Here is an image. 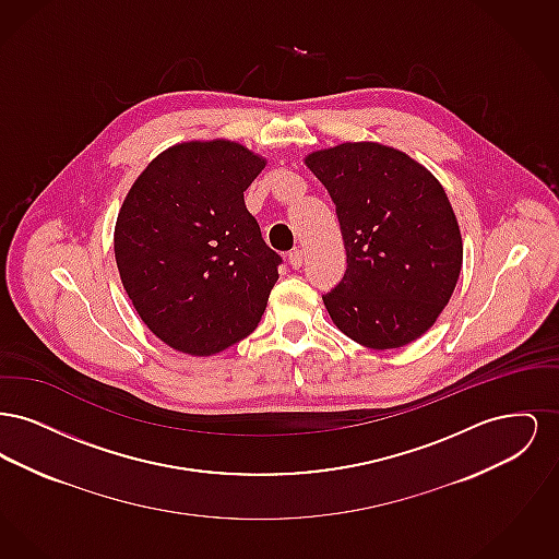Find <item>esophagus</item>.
Listing matches in <instances>:
<instances>
[{
    "label": "esophagus",
    "mask_w": 559,
    "mask_h": 559,
    "mask_svg": "<svg viewBox=\"0 0 559 559\" xmlns=\"http://www.w3.org/2000/svg\"><path fill=\"white\" fill-rule=\"evenodd\" d=\"M289 264H292L295 270L301 267V264H304V251H301V249H293V251H289Z\"/></svg>",
    "instance_id": "34e87169"
}]
</instances>
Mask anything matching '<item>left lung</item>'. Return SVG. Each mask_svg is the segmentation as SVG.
Listing matches in <instances>:
<instances>
[{
	"mask_svg": "<svg viewBox=\"0 0 559 559\" xmlns=\"http://www.w3.org/2000/svg\"><path fill=\"white\" fill-rule=\"evenodd\" d=\"M304 160L329 190L346 245V274L322 295L329 317L371 349L415 342L442 314L463 264L444 188L379 142H344Z\"/></svg>",
	"mask_w": 559,
	"mask_h": 559,
	"instance_id": "8db88e82",
	"label": "left lung"
}]
</instances>
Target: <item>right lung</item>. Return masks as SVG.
Masks as SVG:
<instances>
[{"label":"right lung","instance_id":"1","mask_svg":"<svg viewBox=\"0 0 559 559\" xmlns=\"http://www.w3.org/2000/svg\"><path fill=\"white\" fill-rule=\"evenodd\" d=\"M266 159L239 142H182L151 160L115 224L121 283L167 346L212 356L251 335L283 262L242 192Z\"/></svg>","mask_w":559,"mask_h":559}]
</instances>
